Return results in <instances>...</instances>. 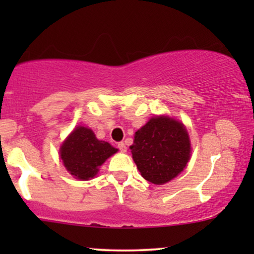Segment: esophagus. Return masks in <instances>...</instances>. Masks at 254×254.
<instances>
[{
	"mask_svg": "<svg viewBox=\"0 0 254 254\" xmlns=\"http://www.w3.org/2000/svg\"><path fill=\"white\" fill-rule=\"evenodd\" d=\"M118 149L122 151V153H125V151H127V145H125V143L124 142H121V143H118Z\"/></svg>",
	"mask_w": 254,
	"mask_h": 254,
	"instance_id": "obj_1",
	"label": "esophagus"
}]
</instances>
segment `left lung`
<instances>
[{
    "mask_svg": "<svg viewBox=\"0 0 254 254\" xmlns=\"http://www.w3.org/2000/svg\"><path fill=\"white\" fill-rule=\"evenodd\" d=\"M132 159L148 182L161 185L184 171L190 159V139L184 125L168 117L151 118L136 131Z\"/></svg>",
    "mask_w": 254,
    "mask_h": 254,
    "instance_id": "left-lung-1",
    "label": "left lung"
}]
</instances>
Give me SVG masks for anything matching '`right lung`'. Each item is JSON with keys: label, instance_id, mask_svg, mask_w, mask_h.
I'll list each match as a JSON object with an SVG mask.
<instances>
[{"label": "right lung", "instance_id": "add662e5", "mask_svg": "<svg viewBox=\"0 0 254 254\" xmlns=\"http://www.w3.org/2000/svg\"><path fill=\"white\" fill-rule=\"evenodd\" d=\"M116 151L117 149L110 143L99 141L90 129L77 127L61 147V159L71 176L88 180Z\"/></svg>", "mask_w": 254, "mask_h": 254}]
</instances>
